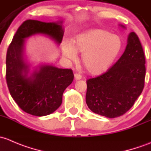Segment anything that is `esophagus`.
<instances>
[{
  "label": "esophagus",
  "mask_w": 151,
  "mask_h": 151,
  "mask_svg": "<svg viewBox=\"0 0 151 151\" xmlns=\"http://www.w3.org/2000/svg\"><path fill=\"white\" fill-rule=\"evenodd\" d=\"M75 80L76 81H78V80H80L81 78V77L82 76L80 75V74H78V73H76L75 74Z\"/></svg>",
  "instance_id": "1"
}]
</instances>
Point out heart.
Segmentation results:
<instances>
[{
	"instance_id": "b5f03b06",
	"label": "heart",
	"mask_w": 151,
	"mask_h": 151,
	"mask_svg": "<svg viewBox=\"0 0 151 151\" xmlns=\"http://www.w3.org/2000/svg\"><path fill=\"white\" fill-rule=\"evenodd\" d=\"M123 49L122 38L100 29H90L76 35L73 42L65 41L63 54L72 61L81 53V60L88 73L94 75L106 71L119 57Z\"/></svg>"
}]
</instances>
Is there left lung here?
<instances>
[{"mask_svg":"<svg viewBox=\"0 0 151 151\" xmlns=\"http://www.w3.org/2000/svg\"><path fill=\"white\" fill-rule=\"evenodd\" d=\"M121 27L126 28L121 24ZM145 59L137 35L130 32L125 51L110 69L86 81V102L94 113L110 119L127 113L142 93Z\"/></svg>","mask_w":151,"mask_h":151,"instance_id":"1","label":"left lung"}]
</instances>
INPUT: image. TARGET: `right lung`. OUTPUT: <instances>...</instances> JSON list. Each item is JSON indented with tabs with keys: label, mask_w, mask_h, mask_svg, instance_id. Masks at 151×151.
I'll return each instance as SVG.
<instances>
[{
	"label": "right lung",
	"mask_w": 151,
	"mask_h": 151,
	"mask_svg": "<svg viewBox=\"0 0 151 151\" xmlns=\"http://www.w3.org/2000/svg\"><path fill=\"white\" fill-rule=\"evenodd\" d=\"M63 21L45 22L28 19L19 27L6 54V82L12 98L20 108L35 116L54 113L63 102L65 88L73 82L70 69L52 64H40L31 70L25 55L26 39L43 35L61 43L64 35Z\"/></svg>",
	"instance_id": "add662e5"
}]
</instances>
